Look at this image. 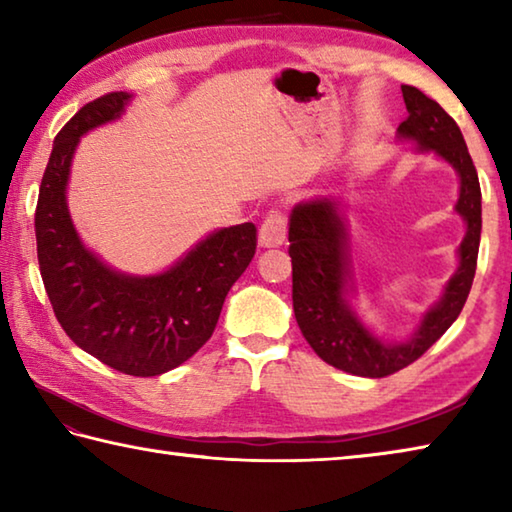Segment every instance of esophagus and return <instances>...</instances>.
<instances>
[{"label":"esophagus","instance_id":"obj_1","mask_svg":"<svg viewBox=\"0 0 512 512\" xmlns=\"http://www.w3.org/2000/svg\"><path fill=\"white\" fill-rule=\"evenodd\" d=\"M284 239H287V216L280 210H271L259 228V244L264 248H275L282 246Z\"/></svg>","mask_w":512,"mask_h":512}]
</instances>
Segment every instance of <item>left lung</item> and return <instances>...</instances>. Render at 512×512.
I'll return each mask as SVG.
<instances>
[{
    "label": "left lung",
    "mask_w": 512,
    "mask_h": 512,
    "mask_svg": "<svg viewBox=\"0 0 512 512\" xmlns=\"http://www.w3.org/2000/svg\"><path fill=\"white\" fill-rule=\"evenodd\" d=\"M409 110L397 135L418 142L422 151L438 153L461 178L456 212L467 223L458 248V268L445 284L415 334L404 343H384L363 327L345 300L350 277L348 235L332 198H316L293 207L289 221V255L293 266V314L307 343L329 366L359 377H388L420 359L461 314L470 296L481 241V187L467 153L461 128L447 112L413 85H402Z\"/></svg>",
    "instance_id": "8db88e82"
}]
</instances>
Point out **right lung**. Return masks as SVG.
<instances>
[{
    "label": "right lung",
    "instance_id": "1",
    "mask_svg": "<svg viewBox=\"0 0 512 512\" xmlns=\"http://www.w3.org/2000/svg\"><path fill=\"white\" fill-rule=\"evenodd\" d=\"M131 94L108 92L56 135L36 207L38 264L60 327L81 350L124 375L155 377L210 339L223 300L257 248L253 223L212 232L158 275L112 271L83 246L67 212V178L81 135L117 119Z\"/></svg>",
    "mask_w": 512,
    "mask_h": 512
}]
</instances>
